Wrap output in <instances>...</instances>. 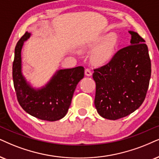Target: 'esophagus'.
I'll return each mask as SVG.
<instances>
[{
	"label": "esophagus",
	"instance_id": "1",
	"mask_svg": "<svg viewBox=\"0 0 159 159\" xmlns=\"http://www.w3.org/2000/svg\"><path fill=\"white\" fill-rule=\"evenodd\" d=\"M92 71L89 69H86L85 70V75L86 76H91L92 75Z\"/></svg>",
	"mask_w": 159,
	"mask_h": 159
}]
</instances>
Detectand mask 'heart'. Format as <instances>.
<instances>
[{
  "instance_id": "1",
  "label": "heart",
  "mask_w": 159,
  "mask_h": 159,
  "mask_svg": "<svg viewBox=\"0 0 159 159\" xmlns=\"http://www.w3.org/2000/svg\"><path fill=\"white\" fill-rule=\"evenodd\" d=\"M101 39H98L97 41L89 44L81 45L80 47L81 51H86L93 47L98 41ZM117 36L115 34H111L105 38L101 44L94 50L92 55V60L94 64L97 65H103L110 61L114 55V50L117 45Z\"/></svg>"
}]
</instances>
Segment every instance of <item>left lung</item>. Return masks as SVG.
Wrapping results in <instances>:
<instances>
[{
  "label": "left lung",
  "instance_id": "obj_1",
  "mask_svg": "<svg viewBox=\"0 0 159 159\" xmlns=\"http://www.w3.org/2000/svg\"><path fill=\"white\" fill-rule=\"evenodd\" d=\"M130 45L122 48L111 61L94 70V106L102 117L116 120L129 115L145 99L151 75L148 46L136 32L129 31Z\"/></svg>",
  "mask_w": 159,
  "mask_h": 159
}]
</instances>
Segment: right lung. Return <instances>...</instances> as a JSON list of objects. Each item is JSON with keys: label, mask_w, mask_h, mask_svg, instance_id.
<instances>
[{"label": "right lung", "mask_w": 159, "mask_h": 159, "mask_svg": "<svg viewBox=\"0 0 159 159\" xmlns=\"http://www.w3.org/2000/svg\"><path fill=\"white\" fill-rule=\"evenodd\" d=\"M30 36L31 34L26 31L15 50L12 77L17 100L30 115L43 120L56 121L67 114L76 86L84 76V68L79 66L58 70L45 86L34 89L22 73L21 50Z\"/></svg>", "instance_id": "right-lung-1"}]
</instances>
